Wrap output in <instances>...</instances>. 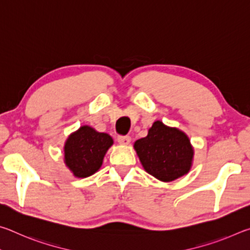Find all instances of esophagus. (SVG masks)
<instances>
[{"mask_svg": "<svg viewBox=\"0 0 250 250\" xmlns=\"http://www.w3.org/2000/svg\"><path fill=\"white\" fill-rule=\"evenodd\" d=\"M130 141H131V138L129 137V135H119V137H118V142H119L120 145L126 146V145H129Z\"/></svg>", "mask_w": 250, "mask_h": 250, "instance_id": "obj_1", "label": "esophagus"}]
</instances>
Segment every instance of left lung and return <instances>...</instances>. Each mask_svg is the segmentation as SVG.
Segmentation results:
<instances>
[{"mask_svg":"<svg viewBox=\"0 0 250 250\" xmlns=\"http://www.w3.org/2000/svg\"><path fill=\"white\" fill-rule=\"evenodd\" d=\"M133 146L145 170L162 182L188 174L192 167L194 150L188 135L161 121H155Z\"/></svg>","mask_w":250,"mask_h":250,"instance_id":"left-lung-1","label":"left lung"}]
</instances>
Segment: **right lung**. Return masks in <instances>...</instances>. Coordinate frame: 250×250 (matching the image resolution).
<instances>
[{"label":"right lung","mask_w":250,"mask_h":250,"mask_svg":"<svg viewBox=\"0 0 250 250\" xmlns=\"http://www.w3.org/2000/svg\"><path fill=\"white\" fill-rule=\"evenodd\" d=\"M113 145L107 133L83 125L71 133L65 143V163L76 177L90 176L99 170L104 156Z\"/></svg>","instance_id":"1"}]
</instances>
